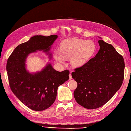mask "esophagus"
Returning a JSON list of instances; mask_svg holds the SVG:
<instances>
[{
  "mask_svg": "<svg viewBox=\"0 0 131 131\" xmlns=\"http://www.w3.org/2000/svg\"><path fill=\"white\" fill-rule=\"evenodd\" d=\"M72 74H69V80H72Z\"/></svg>",
  "mask_w": 131,
  "mask_h": 131,
  "instance_id": "1",
  "label": "esophagus"
}]
</instances>
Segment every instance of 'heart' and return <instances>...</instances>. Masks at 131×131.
I'll return each instance as SVG.
<instances>
[{
  "label": "heart",
  "mask_w": 131,
  "mask_h": 131,
  "mask_svg": "<svg viewBox=\"0 0 131 131\" xmlns=\"http://www.w3.org/2000/svg\"><path fill=\"white\" fill-rule=\"evenodd\" d=\"M96 50L95 43L78 38H71L63 40L60 50L55 51L54 57L59 63H64L66 59L70 58V64L78 68L89 61Z\"/></svg>",
  "instance_id": "1"
}]
</instances>
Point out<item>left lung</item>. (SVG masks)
<instances>
[{"label":"left lung","mask_w":131,"mask_h":131,"mask_svg":"<svg viewBox=\"0 0 131 131\" xmlns=\"http://www.w3.org/2000/svg\"><path fill=\"white\" fill-rule=\"evenodd\" d=\"M98 43L100 49L95 57L72 73L78 83L75 100L89 109L106 103L120 89L124 79V58L113 45L102 40Z\"/></svg>","instance_id":"obj_1"}]
</instances>
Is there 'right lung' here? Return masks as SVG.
I'll use <instances>...</instances> for the list:
<instances>
[{"label": "right lung", "mask_w": 131, "mask_h": 131, "mask_svg": "<svg viewBox=\"0 0 131 131\" xmlns=\"http://www.w3.org/2000/svg\"><path fill=\"white\" fill-rule=\"evenodd\" d=\"M57 38L56 35H35L16 47L7 59L6 70L12 92L31 110L49 108L56 100L58 86L69 79L68 70L58 72L50 63L35 73H30L26 68V60L29 53L42 51L49 54L51 58V46Z\"/></svg>", "instance_id": "obj_1"}]
</instances>
